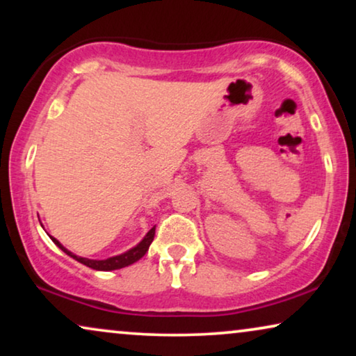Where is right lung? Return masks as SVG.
<instances>
[{"label": "right lung", "mask_w": 356, "mask_h": 356, "mask_svg": "<svg viewBox=\"0 0 356 356\" xmlns=\"http://www.w3.org/2000/svg\"><path fill=\"white\" fill-rule=\"evenodd\" d=\"M154 235H155V227H152L149 230L147 235L144 236V240L139 243L138 246H134L133 250L126 251L124 254H120V256H115V257H108V259H104V261H94V259H87V257H81V256H76L72 254L71 251H67L65 246L61 245L60 241L56 240V238L50 236L53 243H55L56 246H60L63 251L66 252L67 256H71L72 259H76L77 262H81V264H84L87 267H90V269H95V270H115V269H121V267H126V266H131L134 264L136 261H139L140 257H143L145 252H147L150 243L154 240Z\"/></svg>", "instance_id": "right-lung-1"}]
</instances>
